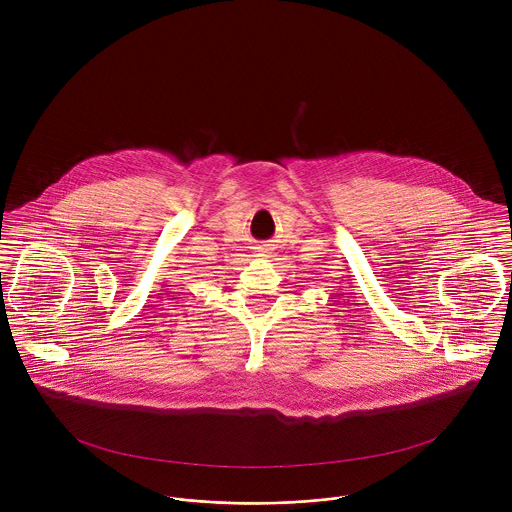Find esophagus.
<instances>
[{
  "label": "esophagus",
  "instance_id": "obj_1",
  "mask_svg": "<svg viewBox=\"0 0 512 512\" xmlns=\"http://www.w3.org/2000/svg\"><path fill=\"white\" fill-rule=\"evenodd\" d=\"M270 252L264 246H256V256H268Z\"/></svg>",
  "mask_w": 512,
  "mask_h": 512
}]
</instances>
